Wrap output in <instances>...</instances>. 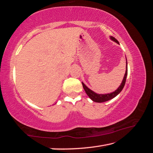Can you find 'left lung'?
<instances>
[{
  "mask_svg": "<svg viewBox=\"0 0 153 153\" xmlns=\"http://www.w3.org/2000/svg\"><path fill=\"white\" fill-rule=\"evenodd\" d=\"M110 39L111 40L114 41V42H115L116 43L120 44L118 41L116 40L115 38L113 37V36H110ZM127 75H128V63H127V59H126V69L125 75H124V77L122 80V82L121 83V85L118 87V88L116 90H115L114 92L108 93V94H98V93H96L94 91H92V90H90L89 88H88L86 85L84 84V83L82 82V84L83 88H84V89L85 90V92H86L87 95L88 96L89 98L92 100V101H94L95 102H103L108 101V100L112 99V98H115L116 96H117L119 94H120L121 90H123L124 86H125Z\"/></svg>",
  "mask_w": 153,
  "mask_h": 153,
  "instance_id": "obj_1",
  "label": "left lung"
}]
</instances>
